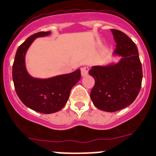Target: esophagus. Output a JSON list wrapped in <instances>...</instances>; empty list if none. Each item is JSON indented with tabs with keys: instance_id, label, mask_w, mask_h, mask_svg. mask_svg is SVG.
Segmentation results:
<instances>
[{
	"instance_id": "esophagus-1",
	"label": "esophagus",
	"mask_w": 156,
	"mask_h": 156,
	"mask_svg": "<svg viewBox=\"0 0 156 156\" xmlns=\"http://www.w3.org/2000/svg\"><path fill=\"white\" fill-rule=\"evenodd\" d=\"M81 70V74L82 76H86L87 73H88L89 69L87 67H82L80 69Z\"/></svg>"
}]
</instances>
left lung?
<instances>
[{
	"label": "left lung",
	"instance_id": "left-lung-1",
	"mask_svg": "<svg viewBox=\"0 0 156 156\" xmlns=\"http://www.w3.org/2000/svg\"><path fill=\"white\" fill-rule=\"evenodd\" d=\"M116 42L115 54L120 61L107 66H94L89 74L95 79L91 99L99 110L115 112L135 101L141 90L142 67L138 50L125 33L111 29Z\"/></svg>",
	"mask_w": 156,
	"mask_h": 156
}]
</instances>
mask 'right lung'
<instances>
[{
    "instance_id": "right-lung-1",
    "label": "right lung",
    "mask_w": 156,
    "mask_h": 156,
    "mask_svg": "<svg viewBox=\"0 0 156 156\" xmlns=\"http://www.w3.org/2000/svg\"><path fill=\"white\" fill-rule=\"evenodd\" d=\"M50 33L39 32L23 42L16 51L12 67L13 82L20 101L28 108L42 114L61 110L67 103L72 87L81 78L80 69L48 79L33 78L26 71L24 58L29 46L35 38Z\"/></svg>"
}]
</instances>
